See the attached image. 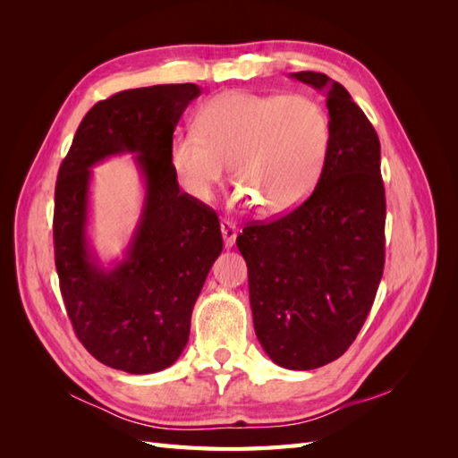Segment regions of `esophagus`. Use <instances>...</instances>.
Returning a JSON list of instances; mask_svg holds the SVG:
<instances>
[{
  "label": "esophagus",
  "instance_id": "1",
  "mask_svg": "<svg viewBox=\"0 0 458 458\" xmlns=\"http://www.w3.org/2000/svg\"><path fill=\"white\" fill-rule=\"evenodd\" d=\"M221 234H224V242L227 248H231L234 244V239H237V227H234V224H231V221L224 219L221 221Z\"/></svg>",
  "mask_w": 458,
  "mask_h": 458
}]
</instances>
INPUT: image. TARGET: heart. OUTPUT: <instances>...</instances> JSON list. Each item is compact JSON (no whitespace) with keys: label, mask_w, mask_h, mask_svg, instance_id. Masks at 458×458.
Listing matches in <instances>:
<instances>
[{"label":"heart","mask_w":458,"mask_h":458,"mask_svg":"<svg viewBox=\"0 0 458 458\" xmlns=\"http://www.w3.org/2000/svg\"><path fill=\"white\" fill-rule=\"evenodd\" d=\"M332 123L306 95L224 91L197 114V131L179 133L170 164L192 200H208L229 162L234 199L263 216H283L308 199L325 168Z\"/></svg>","instance_id":"b5f03b06"}]
</instances>
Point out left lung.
<instances>
[{"label":"left lung","mask_w":458,"mask_h":458,"mask_svg":"<svg viewBox=\"0 0 458 458\" xmlns=\"http://www.w3.org/2000/svg\"><path fill=\"white\" fill-rule=\"evenodd\" d=\"M293 78L327 91L332 141L308 200L237 237L248 266L256 336L276 365L311 370L345 353L372 308L384 271L386 195L380 141L338 81Z\"/></svg>","instance_id":"left-lung-1"}]
</instances>
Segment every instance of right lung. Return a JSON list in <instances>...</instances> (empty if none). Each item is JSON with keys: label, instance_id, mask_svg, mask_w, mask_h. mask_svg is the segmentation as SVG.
Segmentation results:
<instances>
[{"label": "right lung", "instance_id": "right-lung-1", "mask_svg": "<svg viewBox=\"0 0 458 458\" xmlns=\"http://www.w3.org/2000/svg\"><path fill=\"white\" fill-rule=\"evenodd\" d=\"M195 84L120 91L80 122L55 185V266L78 340L106 367L150 374L175 363L189 340L191 313L224 248L210 206L179 191L170 164L174 130ZM133 151L146 202L129 254L101 268L85 237L89 168Z\"/></svg>", "mask_w": 458, "mask_h": 458}]
</instances>
